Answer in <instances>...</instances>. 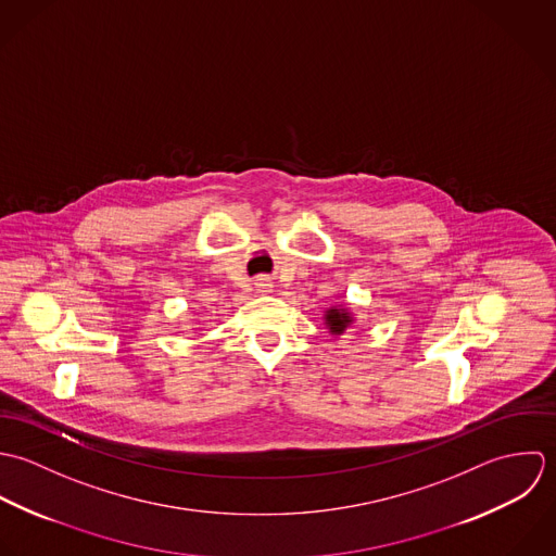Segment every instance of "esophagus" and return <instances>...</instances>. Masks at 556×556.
Masks as SVG:
<instances>
[{"label":"esophagus","instance_id":"obj_1","mask_svg":"<svg viewBox=\"0 0 556 556\" xmlns=\"http://www.w3.org/2000/svg\"><path fill=\"white\" fill-rule=\"evenodd\" d=\"M268 286H270V283H268V279H264V277H260V279L255 281V288H260L262 292H268Z\"/></svg>","mask_w":556,"mask_h":556}]
</instances>
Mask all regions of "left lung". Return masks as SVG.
<instances>
[{
  "label": "left lung",
  "instance_id": "8db88e82",
  "mask_svg": "<svg viewBox=\"0 0 556 556\" xmlns=\"http://www.w3.org/2000/svg\"><path fill=\"white\" fill-rule=\"evenodd\" d=\"M325 325L329 327V333L341 334L345 329H350L352 314L348 309H343V307H331L325 314Z\"/></svg>",
  "mask_w": 556,
  "mask_h": 556
}]
</instances>
